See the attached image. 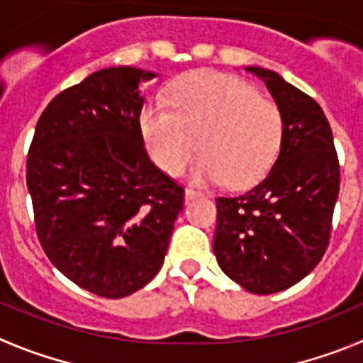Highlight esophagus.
<instances>
[{
  "label": "esophagus",
  "mask_w": 363,
  "mask_h": 363,
  "mask_svg": "<svg viewBox=\"0 0 363 363\" xmlns=\"http://www.w3.org/2000/svg\"><path fill=\"white\" fill-rule=\"evenodd\" d=\"M184 195H186V199H195V197H202V193L201 191H197V189H193V188H186V191H184Z\"/></svg>",
  "instance_id": "esophagus-1"
}]
</instances>
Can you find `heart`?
Returning a JSON list of instances; mask_svg holds the SVG:
<instances>
[{"label": "heart", "mask_w": 363, "mask_h": 363, "mask_svg": "<svg viewBox=\"0 0 363 363\" xmlns=\"http://www.w3.org/2000/svg\"><path fill=\"white\" fill-rule=\"evenodd\" d=\"M140 127L152 159L168 175L181 174L199 150L195 177L242 188L270 168L283 120L277 105L243 80L195 71L174 84L168 105L141 111Z\"/></svg>", "instance_id": "b5f03b06"}]
</instances>
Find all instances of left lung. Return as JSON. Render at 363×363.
<instances>
[{"mask_svg":"<svg viewBox=\"0 0 363 363\" xmlns=\"http://www.w3.org/2000/svg\"><path fill=\"white\" fill-rule=\"evenodd\" d=\"M245 69L259 77L276 100L283 120L279 155L249 191L216 197L213 250L233 281L267 296L299 283L323 259L340 166L320 105L274 71Z\"/></svg>","mask_w":363,"mask_h":363,"instance_id":"obj_1","label":"left lung"}]
</instances>
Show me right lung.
<instances>
[{
	"label": "right lung",
	"instance_id": "1",
	"mask_svg": "<svg viewBox=\"0 0 363 363\" xmlns=\"http://www.w3.org/2000/svg\"><path fill=\"white\" fill-rule=\"evenodd\" d=\"M155 73L105 67L57 94L26 157L35 231L50 262L107 299L143 289L162 267L184 189L150 161L141 80Z\"/></svg>",
	"mask_w": 363,
	"mask_h": 363
}]
</instances>
